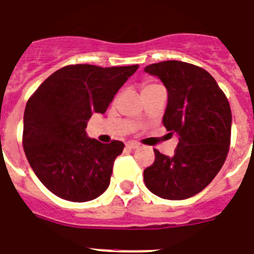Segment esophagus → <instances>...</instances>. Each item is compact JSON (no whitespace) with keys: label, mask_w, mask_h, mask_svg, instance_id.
<instances>
[{"label":"esophagus","mask_w":254,"mask_h":254,"mask_svg":"<svg viewBox=\"0 0 254 254\" xmlns=\"http://www.w3.org/2000/svg\"><path fill=\"white\" fill-rule=\"evenodd\" d=\"M127 147L131 148V150H134V148H138L139 145L137 142H133V141H129V142H127Z\"/></svg>","instance_id":"obj_1"}]
</instances>
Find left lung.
<instances>
[{"label": "left lung", "mask_w": 254, "mask_h": 254, "mask_svg": "<svg viewBox=\"0 0 254 254\" xmlns=\"http://www.w3.org/2000/svg\"><path fill=\"white\" fill-rule=\"evenodd\" d=\"M167 90L162 123L178 134L174 156L155 150V162L143 171L151 192L184 200L200 192L217 176L230 145L232 112L217 81L203 68L179 60L147 65Z\"/></svg>", "instance_id": "1"}]
</instances>
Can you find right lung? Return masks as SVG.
Returning <instances> with one entry per match:
<instances>
[{
	"label": "right lung",
	"instance_id": "right-lung-1",
	"mask_svg": "<svg viewBox=\"0 0 254 254\" xmlns=\"http://www.w3.org/2000/svg\"><path fill=\"white\" fill-rule=\"evenodd\" d=\"M138 65L102 68L68 65L51 74L27 101L24 150L39 180L62 199L83 203L109 186L125 145L88 137V120L108 108Z\"/></svg>",
	"mask_w": 254,
	"mask_h": 254
}]
</instances>
